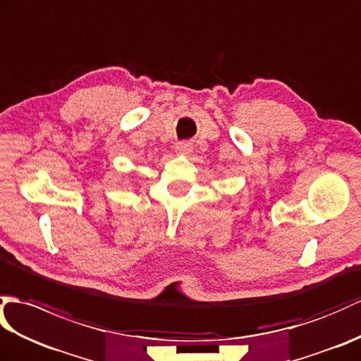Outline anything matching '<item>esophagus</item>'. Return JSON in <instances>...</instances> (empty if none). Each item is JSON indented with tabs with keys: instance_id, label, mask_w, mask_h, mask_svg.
I'll return each instance as SVG.
<instances>
[{
	"instance_id": "esophagus-1",
	"label": "esophagus",
	"mask_w": 361,
	"mask_h": 361,
	"mask_svg": "<svg viewBox=\"0 0 361 361\" xmlns=\"http://www.w3.org/2000/svg\"><path fill=\"white\" fill-rule=\"evenodd\" d=\"M175 150H177L178 154H188V152H190V146H189V142H186V141H180V142H177V146H175Z\"/></svg>"
}]
</instances>
